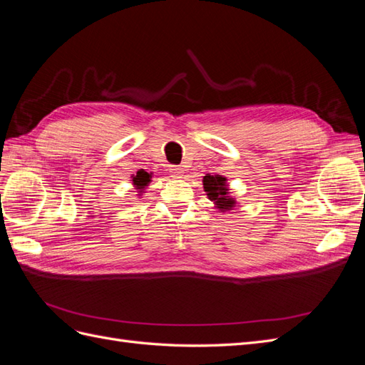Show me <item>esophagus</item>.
<instances>
[{"label":"esophagus","instance_id":"34e87169","mask_svg":"<svg viewBox=\"0 0 365 365\" xmlns=\"http://www.w3.org/2000/svg\"><path fill=\"white\" fill-rule=\"evenodd\" d=\"M170 173L173 178H182L184 176V170H182V168H180V165H172Z\"/></svg>","mask_w":365,"mask_h":365}]
</instances>
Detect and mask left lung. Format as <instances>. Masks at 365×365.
I'll return each instance as SVG.
<instances>
[{"label":"left lung","mask_w":365,"mask_h":365,"mask_svg":"<svg viewBox=\"0 0 365 365\" xmlns=\"http://www.w3.org/2000/svg\"><path fill=\"white\" fill-rule=\"evenodd\" d=\"M204 192H207V197L215 204L220 213L230 212L237 207V201L235 196H231L227 178L222 175H210L207 173L202 180Z\"/></svg>","instance_id":"1"}]
</instances>
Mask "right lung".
I'll list each match as a JSON object with an SVG mask.
<instances>
[{"label":"right lung","instance_id":"1","mask_svg":"<svg viewBox=\"0 0 365 365\" xmlns=\"http://www.w3.org/2000/svg\"><path fill=\"white\" fill-rule=\"evenodd\" d=\"M152 176H153L152 172L148 173L146 170H143V169L138 170L135 175L130 176L132 185H134V189H135V192H137V195H138L140 197H141L143 193H146L148 185H149L150 181H152Z\"/></svg>","mask_w":365,"mask_h":365}]
</instances>
